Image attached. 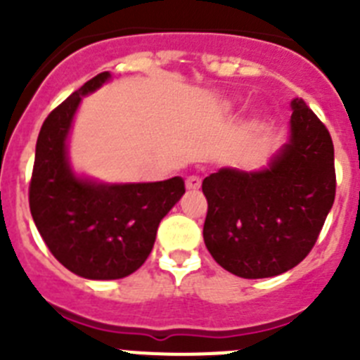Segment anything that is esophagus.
<instances>
[{
	"label": "esophagus",
	"instance_id": "esophagus-1",
	"mask_svg": "<svg viewBox=\"0 0 360 360\" xmlns=\"http://www.w3.org/2000/svg\"><path fill=\"white\" fill-rule=\"evenodd\" d=\"M200 186H202V180L198 176H189L186 180V187L189 191H198Z\"/></svg>",
	"mask_w": 360,
	"mask_h": 360
}]
</instances>
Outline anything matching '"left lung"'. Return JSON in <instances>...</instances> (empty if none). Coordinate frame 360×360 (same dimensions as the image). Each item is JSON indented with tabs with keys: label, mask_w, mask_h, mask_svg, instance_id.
<instances>
[{
	"label": "left lung",
	"mask_w": 360,
	"mask_h": 360,
	"mask_svg": "<svg viewBox=\"0 0 360 360\" xmlns=\"http://www.w3.org/2000/svg\"><path fill=\"white\" fill-rule=\"evenodd\" d=\"M290 106L288 142L266 167H221L202 184L205 247L245 279L279 276L303 262L335 200L332 136L303 98Z\"/></svg>",
	"instance_id": "1"
}]
</instances>
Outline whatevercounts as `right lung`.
Segmentation results:
<instances>
[{
	"label": "right lung",
	"mask_w": 360,
	"mask_h": 360,
	"mask_svg": "<svg viewBox=\"0 0 360 360\" xmlns=\"http://www.w3.org/2000/svg\"><path fill=\"white\" fill-rule=\"evenodd\" d=\"M111 79L103 72L46 117L36 144L28 202L50 252L86 279H120L141 269L157 229L186 193L180 176L162 182L106 184L72 169L68 136L82 97Z\"/></svg>",
	"instance_id": "right-lung-1"
}]
</instances>
